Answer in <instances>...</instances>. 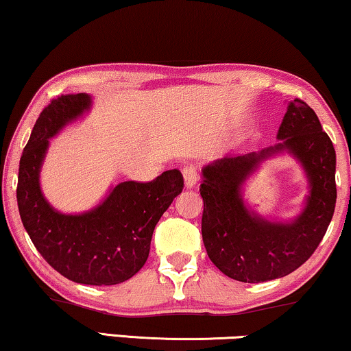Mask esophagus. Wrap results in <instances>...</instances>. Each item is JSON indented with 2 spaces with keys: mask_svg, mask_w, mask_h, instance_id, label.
<instances>
[{
  "mask_svg": "<svg viewBox=\"0 0 351 351\" xmlns=\"http://www.w3.org/2000/svg\"><path fill=\"white\" fill-rule=\"evenodd\" d=\"M182 174H184L185 189H193L195 184H197V180H198L197 166H195L193 162H190V165H185L184 169H182Z\"/></svg>",
  "mask_w": 351,
  "mask_h": 351,
  "instance_id": "1",
  "label": "esophagus"
}]
</instances>
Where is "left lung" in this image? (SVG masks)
<instances>
[{
  "instance_id": "1",
  "label": "left lung",
  "mask_w": 351,
  "mask_h": 351,
  "mask_svg": "<svg viewBox=\"0 0 351 351\" xmlns=\"http://www.w3.org/2000/svg\"><path fill=\"white\" fill-rule=\"evenodd\" d=\"M280 143L203 167L202 235L208 256L230 279L258 284L298 269L321 243L334 216L335 149L316 112L302 99L289 103L277 132ZM289 151L302 162L310 195L292 223H272L243 203V182L258 162Z\"/></svg>"
}]
</instances>
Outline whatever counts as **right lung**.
<instances>
[{"label": "right lung", "mask_w": 351, "mask_h": 351, "mask_svg": "<svg viewBox=\"0 0 351 351\" xmlns=\"http://www.w3.org/2000/svg\"><path fill=\"white\" fill-rule=\"evenodd\" d=\"M92 106L86 93L53 99L36 119L19 162L17 206L38 253L77 284L116 285L142 269L153 230L184 189L180 171L152 182H121L103 203L82 215H62L43 197L40 169L49 138Z\"/></svg>", "instance_id": "right-lung-1"}]
</instances>
